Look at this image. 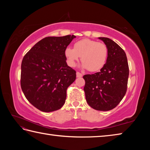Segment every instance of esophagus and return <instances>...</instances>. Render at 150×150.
I'll list each match as a JSON object with an SVG mask.
<instances>
[{"mask_svg":"<svg viewBox=\"0 0 150 150\" xmlns=\"http://www.w3.org/2000/svg\"><path fill=\"white\" fill-rule=\"evenodd\" d=\"M76 75H77V77H83V75L79 72L76 73Z\"/></svg>","mask_w":150,"mask_h":150,"instance_id":"1","label":"esophagus"}]
</instances>
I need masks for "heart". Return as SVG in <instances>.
Returning <instances> with one entry per match:
<instances>
[{"label":"heart","instance_id":"obj_1","mask_svg":"<svg viewBox=\"0 0 150 150\" xmlns=\"http://www.w3.org/2000/svg\"><path fill=\"white\" fill-rule=\"evenodd\" d=\"M67 63L75 67L81 57V67L90 71H97L103 67L107 59L108 48L103 43L90 39L79 40L74 44V47H67L65 50Z\"/></svg>","mask_w":150,"mask_h":150}]
</instances>
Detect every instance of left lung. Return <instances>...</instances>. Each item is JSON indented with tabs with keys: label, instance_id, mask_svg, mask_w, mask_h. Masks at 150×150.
<instances>
[{
	"label": "left lung",
	"instance_id": "1",
	"mask_svg": "<svg viewBox=\"0 0 150 150\" xmlns=\"http://www.w3.org/2000/svg\"><path fill=\"white\" fill-rule=\"evenodd\" d=\"M108 48L106 63L92 75H85L84 91L86 100L96 110L108 111L115 108L125 95L129 75L126 53L108 38L100 37Z\"/></svg>",
	"mask_w": 150,
	"mask_h": 150
}]
</instances>
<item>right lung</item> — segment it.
I'll list each match as a JSON object with an SVG mask.
<instances>
[{
	"instance_id": "add662e5",
	"label": "right lung",
	"mask_w": 150,
	"mask_h": 150,
	"mask_svg": "<svg viewBox=\"0 0 150 150\" xmlns=\"http://www.w3.org/2000/svg\"><path fill=\"white\" fill-rule=\"evenodd\" d=\"M74 35L47 37L25 55L21 65V88L27 100L40 110H59L65 103L67 87L76 72L66 62L65 50Z\"/></svg>"
}]
</instances>
